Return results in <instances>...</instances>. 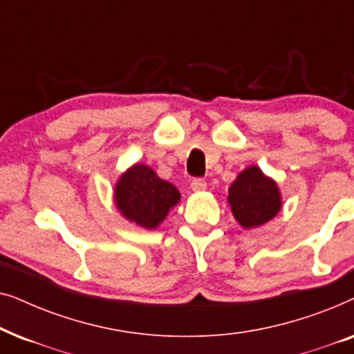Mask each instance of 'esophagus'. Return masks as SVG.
<instances>
[{"label": "esophagus", "mask_w": 354, "mask_h": 354, "mask_svg": "<svg viewBox=\"0 0 354 354\" xmlns=\"http://www.w3.org/2000/svg\"><path fill=\"white\" fill-rule=\"evenodd\" d=\"M193 192H205L206 190V180L205 178H193L190 183Z\"/></svg>", "instance_id": "esophagus-1"}]
</instances>
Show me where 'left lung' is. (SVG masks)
Here are the masks:
<instances>
[{
  "instance_id": "8db88e82",
  "label": "left lung",
  "mask_w": 354,
  "mask_h": 354,
  "mask_svg": "<svg viewBox=\"0 0 354 354\" xmlns=\"http://www.w3.org/2000/svg\"><path fill=\"white\" fill-rule=\"evenodd\" d=\"M227 200L235 219L245 229L266 224L277 216L282 206L277 183L256 166L246 167L239 174L229 188Z\"/></svg>"
}]
</instances>
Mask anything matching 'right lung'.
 <instances>
[{"label":"right lung","mask_w":354,"mask_h":354,"mask_svg":"<svg viewBox=\"0 0 354 354\" xmlns=\"http://www.w3.org/2000/svg\"><path fill=\"white\" fill-rule=\"evenodd\" d=\"M114 200L125 219L145 229H156L180 200V193L172 183L159 178L151 167L135 164L120 176Z\"/></svg>","instance_id":"right-lung-1"}]
</instances>
